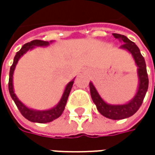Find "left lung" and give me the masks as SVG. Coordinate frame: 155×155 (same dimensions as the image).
Returning <instances> with one entry per match:
<instances>
[{"label":"left lung","instance_id":"8db88e82","mask_svg":"<svg viewBox=\"0 0 155 155\" xmlns=\"http://www.w3.org/2000/svg\"><path fill=\"white\" fill-rule=\"evenodd\" d=\"M113 36L122 42V45L120 46V48L125 49L132 54L134 62L138 66L137 73H138V78H139V86H138L137 92L134 97V98L131 101H129L128 104L114 105V104H109L104 102L91 82H90V91H91V95L93 102L96 104L97 109L101 113V115L112 120H121V119L128 118L129 116H133L134 113L140 109L143 102V99L145 97L146 93L147 91L148 77H147V72L145 59L143 56L140 54V49L138 48V46L124 35L113 33Z\"/></svg>","mask_w":155,"mask_h":155}]
</instances>
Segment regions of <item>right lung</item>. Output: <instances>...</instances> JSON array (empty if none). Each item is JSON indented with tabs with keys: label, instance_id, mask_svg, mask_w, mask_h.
Masks as SVG:
<instances>
[{
	"label": "right lung",
	"instance_id": "right-lung-1",
	"mask_svg": "<svg viewBox=\"0 0 155 155\" xmlns=\"http://www.w3.org/2000/svg\"><path fill=\"white\" fill-rule=\"evenodd\" d=\"M48 45H49L48 41L39 40V39H35V40H33L31 42H28L27 44H25L21 47V50L16 53L15 58H14V63H13L12 66L10 67V71H9L8 91L9 93H10V96H11L12 99L15 101V104H16L17 108L20 110L21 115L24 116L26 119H27L28 121L33 122L46 123V122H52L53 120H55V119L58 118L59 116H61L63 111L64 110V107H65V104L67 103V99H68L69 95H70V92H71V90L73 83H74V79H73L66 85L59 103L51 110H35L29 109V108H27L26 105L22 104L21 101L18 99V97H16L15 91H14V86H13V74H14L15 66H16L17 63L19 61V59L21 58V56H23V54H25L29 50H32L35 46H46Z\"/></svg>",
	"mask_w": 155,
	"mask_h": 155
}]
</instances>
